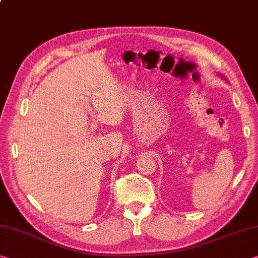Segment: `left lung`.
<instances>
[{
	"label": "left lung",
	"mask_w": 258,
	"mask_h": 258,
	"mask_svg": "<svg viewBox=\"0 0 258 258\" xmlns=\"http://www.w3.org/2000/svg\"><path fill=\"white\" fill-rule=\"evenodd\" d=\"M220 76H222V75H220Z\"/></svg>",
	"instance_id": "left-lung-1"
}]
</instances>
